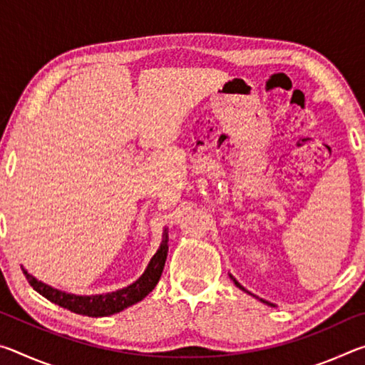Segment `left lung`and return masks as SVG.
<instances>
[{"instance_id":"1","label":"left lung","mask_w":365,"mask_h":365,"mask_svg":"<svg viewBox=\"0 0 365 365\" xmlns=\"http://www.w3.org/2000/svg\"><path fill=\"white\" fill-rule=\"evenodd\" d=\"M230 279L233 280V283H235V285H237V287H238L240 289H243V292H246V293H250V292H248V289H245V287H242V285H240V283L237 282V279H235V277H233L232 274H230ZM250 294H251V293H250ZM252 296H255V294H252ZM256 298H257V296H256ZM261 301H262V302H265V304H269V306H272V307H275V304H272V302H269V301H264V299H261Z\"/></svg>"}]
</instances>
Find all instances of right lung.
<instances>
[{
  "label": "right lung",
  "instance_id": "obj_1",
  "mask_svg": "<svg viewBox=\"0 0 365 365\" xmlns=\"http://www.w3.org/2000/svg\"><path fill=\"white\" fill-rule=\"evenodd\" d=\"M169 237H168V228H164L163 232V242L159 245V250L156 255L151 257L150 264L145 269L141 277H138L132 285L125 288L117 289V292L103 293V294H73L58 289L48 283L41 282L34 277L30 272L21 265L24 275L29 280L30 287H32L36 293L45 296L48 301L54 302L64 309H69L71 312L80 314V316H88V317H106L113 316L123 311V309L137 304L145 296L150 294L154 287L158 285V282L163 275L165 259H168L169 251Z\"/></svg>",
  "mask_w": 365,
  "mask_h": 365
}]
</instances>
